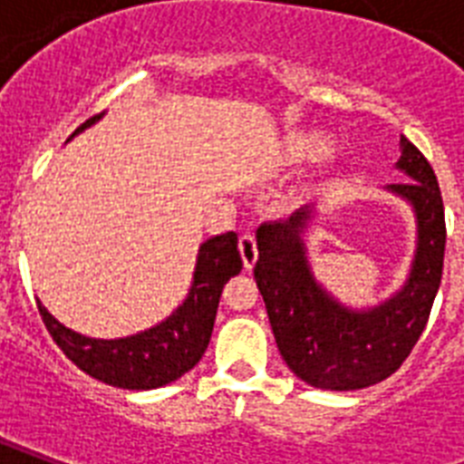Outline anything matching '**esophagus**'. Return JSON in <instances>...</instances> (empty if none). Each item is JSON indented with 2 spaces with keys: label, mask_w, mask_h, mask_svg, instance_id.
Masks as SVG:
<instances>
[{
  "label": "esophagus",
  "mask_w": 464,
  "mask_h": 464,
  "mask_svg": "<svg viewBox=\"0 0 464 464\" xmlns=\"http://www.w3.org/2000/svg\"><path fill=\"white\" fill-rule=\"evenodd\" d=\"M238 250H240V257H243V265H246V269H253L255 262H257V246H255L253 233H243V236H240Z\"/></svg>",
  "instance_id": "1"
}]
</instances>
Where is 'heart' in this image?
Segmentation results:
<instances>
[{"mask_svg":"<svg viewBox=\"0 0 464 464\" xmlns=\"http://www.w3.org/2000/svg\"><path fill=\"white\" fill-rule=\"evenodd\" d=\"M332 141L323 132H294L284 141V156L294 163H304V160L323 159L330 151Z\"/></svg>","mask_w":464,"mask_h":464,"instance_id":"1","label":"heart"}]
</instances>
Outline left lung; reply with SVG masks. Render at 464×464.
Masks as SVG:
<instances>
[{
    "label": "left lung",
    "mask_w": 464,
    "mask_h": 464,
    "mask_svg": "<svg viewBox=\"0 0 464 464\" xmlns=\"http://www.w3.org/2000/svg\"><path fill=\"white\" fill-rule=\"evenodd\" d=\"M397 166L411 180L390 189L414 204L419 247L407 286L381 308L352 313L313 282L301 243L308 209L257 228L255 282L276 346L286 366L313 388L359 390L385 381L402 366L429 323L446 253L443 197L431 163L404 137Z\"/></svg>",
    "instance_id": "1"
}]
</instances>
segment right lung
<instances>
[{
	"instance_id": "add662e5",
	"label": "right lung",
	"mask_w": 464,
	"mask_h": 464,
	"mask_svg": "<svg viewBox=\"0 0 464 464\" xmlns=\"http://www.w3.org/2000/svg\"><path fill=\"white\" fill-rule=\"evenodd\" d=\"M101 112L89 118L83 127L93 125ZM72 134V137H74ZM243 269L238 253V236L233 231L209 238L199 247L195 282L188 298L173 315L147 332L125 339H91L60 324L38 304L40 317L50 337L72 363L83 373L108 382L112 388L154 390L178 381L202 359L209 344L221 291L226 282Z\"/></svg>"
}]
</instances>
